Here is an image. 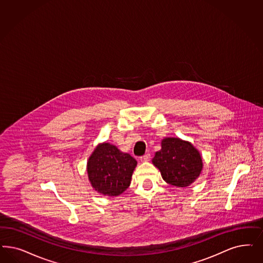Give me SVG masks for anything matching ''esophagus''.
Returning <instances> with one entry per match:
<instances>
[{
	"mask_svg": "<svg viewBox=\"0 0 263 263\" xmlns=\"http://www.w3.org/2000/svg\"><path fill=\"white\" fill-rule=\"evenodd\" d=\"M149 158H151V154H145V155H143V156L140 157V160H141L142 162H145V161H148Z\"/></svg>",
	"mask_w": 263,
	"mask_h": 263,
	"instance_id": "34e87169",
	"label": "esophagus"
}]
</instances>
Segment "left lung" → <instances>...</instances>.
Returning <instances> with one entry per match:
<instances>
[{"label":"left lung","instance_id":"1","mask_svg":"<svg viewBox=\"0 0 263 263\" xmlns=\"http://www.w3.org/2000/svg\"><path fill=\"white\" fill-rule=\"evenodd\" d=\"M162 148L156 152L153 163L160 170L164 181L185 187L199 177L203 167L198 151L179 138H165Z\"/></svg>","mask_w":263,"mask_h":263}]
</instances>
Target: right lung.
<instances>
[{"mask_svg": "<svg viewBox=\"0 0 263 263\" xmlns=\"http://www.w3.org/2000/svg\"><path fill=\"white\" fill-rule=\"evenodd\" d=\"M137 161L117 146L104 143L91 154L87 163L88 178L95 191L108 196H118L130 185Z\"/></svg>", "mask_w": 263, "mask_h": 263, "instance_id": "right-lung-1", "label": "right lung"}]
</instances>
